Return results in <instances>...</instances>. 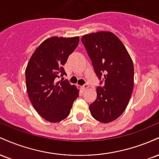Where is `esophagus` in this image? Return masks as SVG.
Returning a JSON list of instances; mask_svg holds the SVG:
<instances>
[{
	"instance_id": "esophagus-1",
	"label": "esophagus",
	"mask_w": 159,
	"mask_h": 159,
	"mask_svg": "<svg viewBox=\"0 0 159 159\" xmlns=\"http://www.w3.org/2000/svg\"><path fill=\"white\" fill-rule=\"evenodd\" d=\"M88 88H89V85L87 84H84V85L81 87V89H82V90H87V89H88Z\"/></svg>"
}]
</instances>
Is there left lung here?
I'll return each mask as SVG.
<instances>
[{"label":"left lung","instance_id":"left-lung-1","mask_svg":"<svg viewBox=\"0 0 159 159\" xmlns=\"http://www.w3.org/2000/svg\"><path fill=\"white\" fill-rule=\"evenodd\" d=\"M94 71L104 84L96 87L90 113L98 122L108 123L125 111L134 87V65L123 43L114 34L100 31L81 37ZM102 81H100V84Z\"/></svg>","mask_w":159,"mask_h":159}]
</instances>
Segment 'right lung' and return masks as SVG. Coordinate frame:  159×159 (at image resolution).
<instances>
[{"label":"right lung","instance_id":"add662e5","mask_svg":"<svg viewBox=\"0 0 159 159\" xmlns=\"http://www.w3.org/2000/svg\"><path fill=\"white\" fill-rule=\"evenodd\" d=\"M79 37L45 39L30 57L25 70L27 94L35 110L51 123H58L70 114L79 90L67 81L56 79L66 75L63 66L77 48Z\"/></svg>","mask_w":159,"mask_h":159}]
</instances>
